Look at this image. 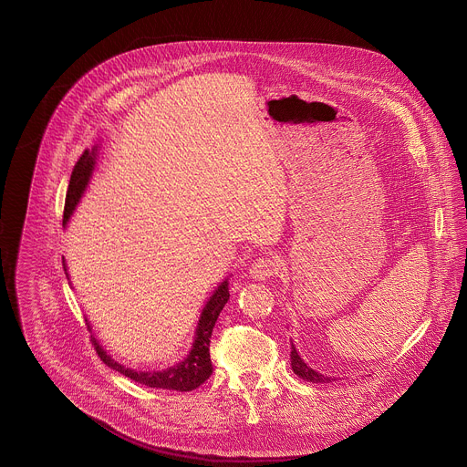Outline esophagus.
Here are the masks:
<instances>
[{
  "instance_id": "34e87169",
  "label": "esophagus",
  "mask_w": 467,
  "mask_h": 467,
  "mask_svg": "<svg viewBox=\"0 0 467 467\" xmlns=\"http://www.w3.org/2000/svg\"><path fill=\"white\" fill-rule=\"evenodd\" d=\"M281 270V260L277 256H260L256 258L251 268H249V275L254 279V281H268L270 277L277 275Z\"/></svg>"
}]
</instances>
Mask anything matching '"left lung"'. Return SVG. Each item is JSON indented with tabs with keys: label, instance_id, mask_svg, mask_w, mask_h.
Returning <instances> with one entry per match:
<instances>
[{
	"label": "left lung",
	"instance_id": "obj_1",
	"mask_svg": "<svg viewBox=\"0 0 467 467\" xmlns=\"http://www.w3.org/2000/svg\"><path fill=\"white\" fill-rule=\"evenodd\" d=\"M290 349H292V351H290L292 369H294V373H296L299 379H303V380H306V382H332V380H337L335 377H328V375H323V373L312 369V368L301 358V355H299V351L296 349V346H294L292 340H290Z\"/></svg>",
	"mask_w": 467,
	"mask_h": 467
}]
</instances>
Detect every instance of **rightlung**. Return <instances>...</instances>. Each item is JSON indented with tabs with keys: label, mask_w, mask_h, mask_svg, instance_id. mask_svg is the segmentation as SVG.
<instances>
[{
	"label": "right lung",
	"mask_w": 467,
	"mask_h": 467,
	"mask_svg": "<svg viewBox=\"0 0 467 467\" xmlns=\"http://www.w3.org/2000/svg\"><path fill=\"white\" fill-rule=\"evenodd\" d=\"M98 153H99V144L94 146L92 150H85V153L81 155V159L78 161V164L72 171L68 192H66V203H64V218H62L64 227L68 225V222L74 216L78 205L81 203V197L85 195V192L90 184V179H92V173H94V168H96ZM64 272H66V277L70 279L66 264H64ZM227 301H229V277H225L216 286L213 296L207 299L202 314H199V319H197V325H195V330H193V342H192L190 351L186 353V357L182 360L175 362L173 366L164 368V369L139 371L135 368H127V366L116 362L94 335H92V344L96 348L98 357L109 368L116 369L118 373L132 379L135 382L146 384L150 388L192 391L197 386H202L213 375V362H211V349H209L211 348V337H213V328L216 325V319H218V316L223 310ZM88 328L92 330L90 321H88Z\"/></svg>",
	"instance_id": "add662e5"
}]
</instances>
